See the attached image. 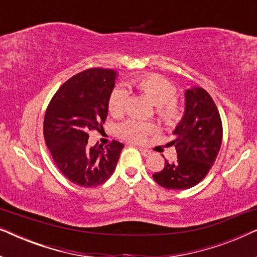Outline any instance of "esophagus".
I'll use <instances>...</instances> for the list:
<instances>
[{
	"instance_id": "1",
	"label": "esophagus",
	"mask_w": 257,
	"mask_h": 257,
	"mask_svg": "<svg viewBox=\"0 0 257 257\" xmlns=\"http://www.w3.org/2000/svg\"><path fill=\"white\" fill-rule=\"evenodd\" d=\"M138 149H139V151H140V153H142L144 157H149L150 154H151V152H150L149 150H146V149H143V147H138Z\"/></svg>"
}]
</instances>
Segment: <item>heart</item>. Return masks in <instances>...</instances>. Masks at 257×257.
<instances>
[{
    "label": "heart",
    "instance_id": "b5f03b06",
    "mask_svg": "<svg viewBox=\"0 0 257 257\" xmlns=\"http://www.w3.org/2000/svg\"><path fill=\"white\" fill-rule=\"evenodd\" d=\"M133 87L156 105V111L161 120L167 125H174L180 120L182 111L180 105L174 100L175 86L170 80L159 75H149L133 79L130 83ZM128 93L122 87L113 90L108 99V110L114 117H120L125 113L127 106ZM156 125L152 122L140 121L131 119L120 126V133L125 138L133 142H143L150 133L156 131Z\"/></svg>",
    "mask_w": 257,
    "mask_h": 257
}]
</instances>
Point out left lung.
<instances>
[{
    "label": "left lung",
    "instance_id": "obj_1",
    "mask_svg": "<svg viewBox=\"0 0 257 257\" xmlns=\"http://www.w3.org/2000/svg\"><path fill=\"white\" fill-rule=\"evenodd\" d=\"M174 140L178 160H165L163 171L153 174L158 185L167 189H187L206 177L219 154L222 124L212 97L202 87L185 91V111L175 126Z\"/></svg>",
    "mask_w": 257,
    "mask_h": 257
}]
</instances>
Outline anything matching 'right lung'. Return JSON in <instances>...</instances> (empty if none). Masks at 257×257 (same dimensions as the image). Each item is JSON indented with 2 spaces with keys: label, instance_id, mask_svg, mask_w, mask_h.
<instances>
[{
  "label": "right lung",
  "instance_id": "add662e5",
  "mask_svg": "<svg viewBox=\"0 0 257 257\" xmlns=\"http://www.w3.org/2000/svg\"><path fill=\"white\" fill-rule=\"evenodd\" d=\"M118 72L94 68L77 73L59 87L44 117V139L58 170L73 184L96 187L113 174L121 143L87 144L89 131L103 130Z\"/></svg>",
  "mask_w": 257,
  "mask_h": 257
}]
</instances>
